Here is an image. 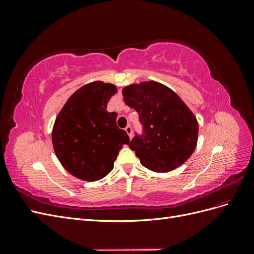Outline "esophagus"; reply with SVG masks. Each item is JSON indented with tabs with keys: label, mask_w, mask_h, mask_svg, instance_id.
<instances>
[{
	"label": "esophagus",
	"mask_w": 254,
	"mask_h": 254,
	"mask_svg": "<svg viewBox=\"0 0 254 254\" xmlns=\"http://www.w3.org/2000/svg\"><path fill=\"white\" fill-rule=\"evenodd\" d=\"M125 130H126V132H127V134L129 135L130 139H131V137H132V128H131V126L128 125V126L125 128Z\"/></svg>",
	"instance_id": "34e87169"
}]
</instances>
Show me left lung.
I'll return each mask as SVG.
<instances>
[{
	"mask_svg": "<svg viewBox=\"0 0 254 254\" xmlns=\"http://www.w3.org/2000/svg\"><path fill=\"white\" fill-rule=\"evenodd\" d=\"M124 102L139 113L142 135L129 147L143 166L167 173L181 166L194 152L198 122L194 113L172 89L157 81L132 83L123 89Z\"/></svg>",
	"mask_w": 254,
	"mask_h": 254,
	"instance_id": "1",
	"label": "left lung"
}]
</instances>
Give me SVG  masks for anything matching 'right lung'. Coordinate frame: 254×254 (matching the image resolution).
Instances as JSON below:
<instances>
[{
    "instance_id": "obj_1",
    "label": "right lung",
    "mask_w": 254,
    "mask_h": 254,
    "mask_svg": "<svg viewBox=\"0 0 254 254\" xmlns=\"http://www.w3.org/2000/svg\"><path fill=\"white\" fill-rule=\"evenodd\" d=\"M118 92L112 83L84 84L67 99L55 120L53 147L65 170L84 181L108 175L120 149L129 143L125 130L117 126L118 113L107 111V104Z\"/></svg>"
}]
</instances>
